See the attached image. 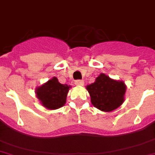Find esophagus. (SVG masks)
I'll return each mask as SVG.
<instances>
[{"label":"esophagus","instance_id":"esophagus-1","mask_svg":"<svg viewBox=\"0 0 155 155\" xmlns=\"http://www.w3.org/2000/svg\"><path fill=\"white\" fill-rule=\"evenodd\" d=\"M85 84L84 81L83 80H76L75 81V85H78V86H83Z\"/></svg>","mask_w":155,"mask_h":155}]
</instances>
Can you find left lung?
Listing matches in <instances>:
<instances>
[{
  "label": "left lung",
  "instance_id": "obj_1",
  "mask_svg": "<svg viewBox=\"0 0 155 155\" xmlns=\"http://www.w3.org/2000/svg\"><path fill=\"white\" fill-rule=\"evenodd\" d=\"M86 89L92 104L101 111L109 112L122 105L127 86L123 81L114 80L101 73L94 82L87 85Z\"/></svg>",
  "mask_w": 155,
  "mask_h": 155
}]
</instances>
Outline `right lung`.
Returning <instances> with one entry per match:
<instances>
[{"mask_svg":"<svg viewBox=\"0 0 155 155\" xmlns=\"http://www.w3.org/2000/svg\"><path fill=\"white\" fill-rule=\"evenodd\" d=\"M70 85H63L53 77L35 89V94L41 104L47 109H58L65 105Z\"/></svg>","mask_w":155,"mask_h":155,"instance_id":"right-lung-1","label":"right lung"}]
</instances>
